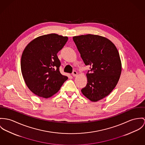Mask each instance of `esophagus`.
<instances>
[{
	"instance_id": "1",
	"label": "esophagus",
	"mask_w": 145,
	"mask_h": 145,
	"mask_svg": "<svg viewBox=\"0 0 145 145\" xmlns=\"http://www.w3.org/2000/svg\"><path fill=\"white\" fill-rule=\"evenodd\" d=\"M77 74H78V73H77V71H73L72 76H73V77H76V76H77Z\"/></svg>"
}]
</instances>
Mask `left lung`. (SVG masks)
I'll list each match as a JSON object with an SVG mask.
<instances>
[{
    "mask_svg": "<svg viewBox=\"0 0 145 145\" xmlns=\"http://www.w3.org/2000/svg\"><path fill=\"white\" fill-rule=\"evenodd\" d=\"M73 39L90 68L86 74L87 84L81 91L90 101H98L108 96L119 80L122 66L119 52L110 40L99 35L88 34Z\"/></svg>",
    "mask_w": 145,
    "mask_h": 145,
    "instance_id": "left-lung-1",
    "label": "left lung"
}]
</instances>
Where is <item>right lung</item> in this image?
<instances>
[{
  "mask_svg": "<svg viewBox=\"0 0 145 145\" xmlns=\"http://www.w3.org/2000/svg\"><path fill=\"white\" fill-rule=\"evenodd\" d=\"M68 37L50 33L39 36L26 46L21 58L24 81L33 94L48 98L58 91L68 77L59 69L61 62L57 54Z\"/></svg>",
  "mask_w": 145,
  "mask_h": 145,
  "instance_id": "obj_1",
  "label": "right lung"
}]
</instances>
